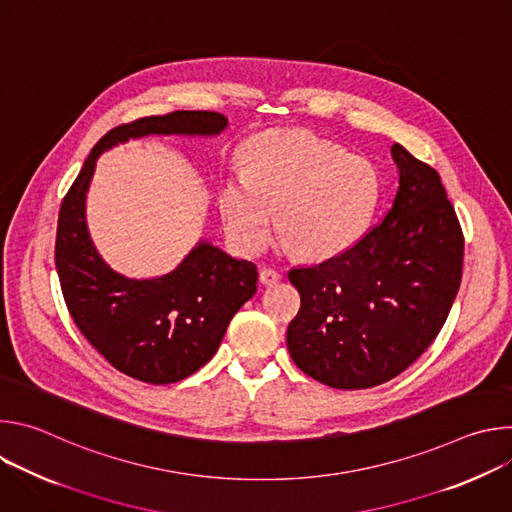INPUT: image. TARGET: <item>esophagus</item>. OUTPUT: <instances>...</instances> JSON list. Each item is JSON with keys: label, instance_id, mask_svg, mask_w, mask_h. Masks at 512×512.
<instances>
[{"label": "esophagus", "instance_id": "esophagus-1", "mask_svg": "<svg viewBox=\"0 0 512 512\" xmlns=\"http://www.w3.org/2000/svg\"><path fill=\"white\" fill-rule=\"evenodd\" d=\"M259 279L263 285H275L279 279H281V273L277 269H271V267H263L261 273H259Z\"/></svg>", "mask_w": 512, "mask_h": 512}]
</instances>
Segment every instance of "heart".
<instances>
[{"label": "heart", "instance_id": "1", "mask_svg": "<svg viewBox=\"0 0 512 512\" xmlns=\"http://www.w3.org/2000/svg\"><path fill=\"white\" fill-rule=\"evenodd\" d=\"M379 198L367 160L302 127L269 129L245 150V170L233 172L218 206L231 239L259 253L273 235L302 257L324 259L352 245L369 225Z\"/></svg>", "mask_w": 512, "mask_h": 512}]
</instances>
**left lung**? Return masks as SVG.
I'll return each instance as SVG.
<instances>
[{
	"label": "left lung",
	"instance_id": "1",
	"mask_svg": "<svg viewBox=\"0 0 512 512\" xmlns=\"http://www.w3.org/2000/svg\"><path fill=\"white\" fill-rule=\"evenodd\" d=\"M399 190L352 247L287 273L302 298L287 348L334 389H369L413 364L440 334L462 281L464 235L431 166L395 143Z\"/></svg>",
	"mask_w": 512,
	"mask_h": 512
}]
</instances>
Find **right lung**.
I'll return each instance as SVG.
<instances>
[{"mask_svg":"<svg viewBox=\"0 0 512 512\" xmlns=\"http://www.w3.org/2000/svg\"><path fill=\"white\" fill-rule=\"evenodd\" d=\"M227 123L214 111H174L123 123L95 143L60 204L54 261L66 308L95 350L137 381L168 385L204 367L233 316L255 296L259 273L253 261L204 241L156 279L113 271L97 253L85 221L97 158L131 137L218 135Z\"/></svg>","mask_w":512,"mask_h":512,"instance_id":"add662e5","label":"right lung"}]
</instances>
